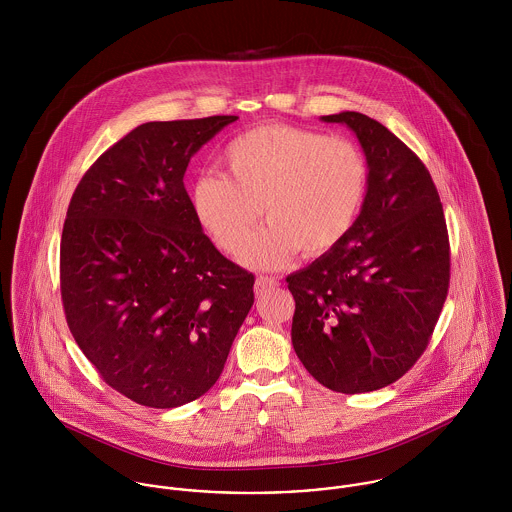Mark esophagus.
<instances>
[{
  "label": "esophagus",
  "instance_id": "obj_1",
  "mask_svg": "<svg viewBox=\"0 0 512 512\" xmlns=\"http://www.w3.org/2000/svg\"><path fill=\"white\" fill-rule=\"evenodd\" d=\"M274 286H278V278H272V276L256 278V293L264 292L266 288H274Z\"/></svg>",
  "mask_w": 512,
  "mask_h": 512
}]
</instances>
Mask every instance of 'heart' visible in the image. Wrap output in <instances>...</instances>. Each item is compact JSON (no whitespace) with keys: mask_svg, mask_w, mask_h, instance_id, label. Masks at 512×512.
<instances>
[{"mask_svg":"<svg viewBox=\"0 0 512 512\" xmlns=\"http://www.w3.org/2000/svg\"><path fill=\"white\" fill-rule=\"evenodd\" d=\"M228 177L203 173L191 193L195 217L220 250L236 254L262 217L270 224L242 262L276 268L299 250L323 256L351 232L365 203L368 165L361 147L288 124H260L222 151Z\"/></svg>","mask_w":512,"mask_h":512,"instance_id":"b5f03b06","label":"heart"}]
</instances>
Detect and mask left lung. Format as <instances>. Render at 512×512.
Segmentation results:
<instances>
[{"label":"left lung","instance_id":"left-lung-1","mask_svg":"<svg viewBox=\"0 0 512 512\" xmlns=\"http://www.w3.org/2000/svg\"><path fill=\"white\" fill-rule=\"evenodd\" d=\"M323 120L357 134L368 187L343 242L286 278L292 343L317 382L361 394L424 355L449 290V236L432 175L410 147L361 112Z\"/></svg>","mask_w":512,"mask_h":512}]
</instances>
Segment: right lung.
I'll list each match as a JSON object with an SVG mask.
<instances>
[{"instance_id":"right-lung-1","label":"right lung","mask_w":512,"mask_h":512,"mask_svg":"<svg viewBox=\"0 0 512 512\" xmlns=\"http://www.w3.org/2000/svg\"><path fill=\"white\" fill-rule=\"evenodd\" d=\"M236 116L147 122L82 175L61 238V297L100 378L149 408H177L219 380L254 303V274L224 258L183 175Z\"/></svg>"}]
</instances>
